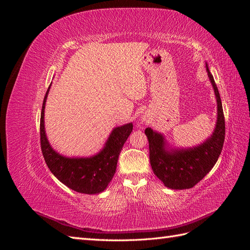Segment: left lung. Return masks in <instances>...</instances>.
Listing matches in <instances>:
<instances>
[{"label":"left lung","instance_id":"obj_1","mask_svg":"<svg viewBox=\"0 0 250 250\" xmlns=\"http://www.w3.org/2000/svg\"><path fill=\"white\" fill-rule=\"evenodd\" d=\"M208 70L218 104V120L213 135L202 145L188 150H165L163 135L146 128L149 142V158L153 173L166 187L173 190L191 188L214 167L225 139V120L221 98L211 73Z\"/></svg>","mask_w":250,"mask_h":250}]
</instances>
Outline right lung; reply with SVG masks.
I'll return each instance as SVG.
<instances>
[{
	"label": "right lung",
	"mask_w": 250,
	"mask_h": 250,
	"mask_svg": "<svg viewBox=\"0 0 250 250\" xmlns=\"http://www.w3.org/2000/svg\"><path fill=\"white\" fill-rule=\"evenodd\" d=\"M50 86L42 103L40 128L42 152L48 168L58 180L74 191L83 194L101 193L115 175L120 152L130 135L133 125L129 123L115 128L108 138L106 146L99 154L93 157L67 158L59 155L51 148L44 133L43 112Z\"/></svg>",
	"instance_id": "right-lung-1"
}]
</instances>
